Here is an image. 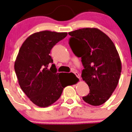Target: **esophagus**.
Here are the masks:
<instances>
[{"label": "esophagus", "mask_w": 132, "mask_h": 132, "mask_svg": "<svg viewBox=\"0 0 132 132\" xmlns=\"http://www.w3.org/2000/svg\"><path fill=\"white\" fill-rule=\"evenodd\" d=\"M73 73L75 74V75H76L77 77V78H80V75H79V73H78V72H77L76 70H74L73 72Z\"/></svg>", "instance_id": "obj_1"}]
</instances>
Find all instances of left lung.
Masks as SVG:
<instances>
[{"label": "left lung", "mask_w": 132, "mask_h": 132, "mask_svg": "<svg viewBox=\"0 0 132 132\" xmlns=\"http://www.w3.org/2000/svg\"><path fill=\"white\" fill-rule=\"evenodd\" d=\"M74 54L81 57L82 78L90 93L83 100L93 106L107 101L118 84L122 63L113 42L97 28H84L69 33Z\"/></svg>", "instance_id": "obj_1"}]
</instances>
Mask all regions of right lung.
<instances>
[{
    "mask_svg": "<svg viewBox=\"0 0 132 132\" xmlns=\"http://www.w3.org/2000/svg\"><path fill=\"white\" fill-rule=\"evenodd\" d=\"M67 35V32L44 30L26 38L14 63L19 85L30 101L40 107L52 105L61 96L63 88L75 83L65 73H57L50 50Z\"/></svg>",
    "mask_w": 132,
    "mask_h": 132,
    "instance_id": "add662e5",
    "label": "right lung"
}]
</instances>
